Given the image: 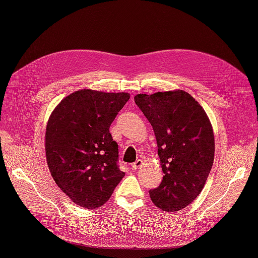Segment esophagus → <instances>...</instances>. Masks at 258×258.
<instances>
[{
  "instance_id": "34e87169",
  "label": "esophagus",
  "mask_w": 258,
  "mask_h": 258,
  "mask_svg": "<svg viewBox=\"0 0 258 258\" xmlns=\"http://www.w3.org/2000/svg\"><path fill=\"white\" fill-rule=\"evenodd\" d=\"M142 165H143V161L140 160V159H138L136 162H134V163L132 164V168H133V169H138V168H140Z\"/></svg>"
}]
</instances>
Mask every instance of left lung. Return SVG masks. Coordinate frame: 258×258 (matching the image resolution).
Returning a JSON list of instances; mask_svg holds the SVG:
<instances>
[{
	"label": "left lung",
	"mask_w": 258,
	"mask_h": 258,
	"mask_svg": "<svg viewBox=\"0 0 258 258\" xmlns=\"http://www.w3.org/2000/svg\"><path fill=\"white\" fill-rule=\"evenodd\" d=\"M134 99L153 126L164 173L150 197L163 211L182 210L201 194L213 165L210 120L200 103L182 90L138 94Z\"/></svg>",
	"instance_id": "left-lung-1"
}]
</instances>
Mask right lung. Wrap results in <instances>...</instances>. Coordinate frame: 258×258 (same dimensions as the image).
Here are the masks:
<instances>
[{
  "label": "right lung",
  "instance_id": "obj_1",
  "mask_svg": "<svg viewBox=\"0 0 258 258\" xmlns=\"http://www.w3.org/2000/svg\"><path fill=\"white\" fill-rule=\"evenodd\" d=\"M128 93L79 90L63 98L46 128L45 150L53 180L76 205L102 206L124 177L110 126Z\"/></svg>",
  "mask_w": 258,
  "mask_h": 258
}]
</instances>
